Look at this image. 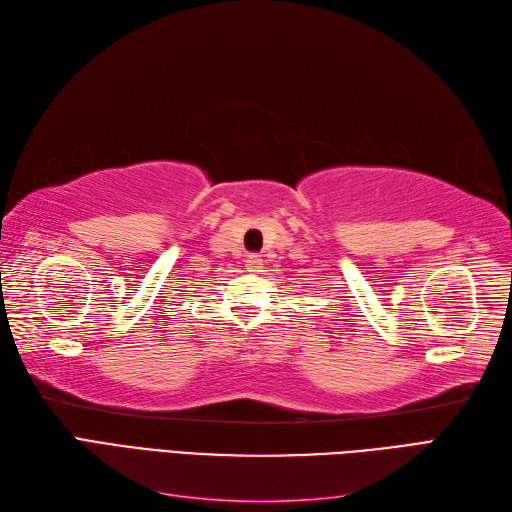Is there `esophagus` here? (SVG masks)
<instances>
[{
    "label": "esophagus",
    "instance_id": "esophagus-1",
    "mask_svg": "<svg viewBox=\"0 0 512 512\" xmlns=\"http://www.w3.org/2000/svg\"><path fill=\"white\" fill-rule=\"evenodd\" d=\"M260 265H262V258H260V256H256V254H252V256H247V258H245V267H247V271H260Z\"/></svg>",
    "mask_w": 512,
    "mask_h": 512
}]
</instances>
